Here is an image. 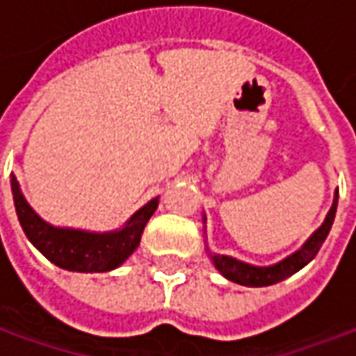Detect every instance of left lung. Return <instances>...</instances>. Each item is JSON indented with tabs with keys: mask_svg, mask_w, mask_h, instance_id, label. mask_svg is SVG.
Returning a JSON list of instances; mask_svg holds the SVG:
<instances>
[{
	"mask_svg": "<svg viewBox=\"0 0 356 356\" xmlns=\"http://www.w3.org/2000/svg\"><path fill=\"white\" fill-rule=\"evenodd\" d=\"M337 204H339V191L334 192V200H332V207L328 211V215L324 218V222L320 225V229H316L312 233V237L304 243L296 253L288 255L286 259H282L280 264L267 267H257L249 266L245 261H239L235 257H229V255H211L215 267L231 282L235 284H241V286H249V288H264V286H271V284H277L286 277L293 275L296 271H300L304 266H308L314 257H316L318 249L322 247L324 239L328 237L330 233V227L334 222V215H337Z\"/></svg>",
	"mask_w": 356,
	"mask_h": 356,
	"instance_id": "1",
	"label": "left lung"
}]
</instances>
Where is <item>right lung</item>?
Here are the masks:
<instances>
[{"instance_id": "1", "label": "right lung", "mask_w": 356, "mask_h": 356, "mask_svg": "<svg viewBox=\"0 0 356 356\" xmlns=\"http://www.w3.org/2000/svg\"><path fill=\"white\" fill-rule=\"evenodd\" d=\"M12 192L19 225L32 245L54 266L83 273H101L121 266L138 249L141 233L158 209V198H152L131 215L125 227L107 233H90L54 227L40 218L24 198L15 176H12Z\"/></svg>"}]
</instances>
